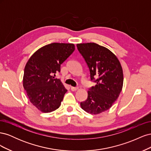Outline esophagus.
I'll use <instances>...</instances> for the list:
<instances>
[{"instance_id":"esophagus-1","label":"esophagus","mask_w":151,"mask_h":151,"mask_svg":"<svg viewBox=\"0 0 151 151\" xmlns=\"http://www.w3.org/2000/svg\"><path fill=\"white\" fill-rule=\"evenodd\" d=\"M79 89V88L78 87H71V90L72 91H76L77 90Z\"/></svg>"}]
</instances>
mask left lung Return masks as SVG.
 <instances>
[{
  "instance_id": "1",
  "label": "left lung",
  "mask_w": 151,
  "mask_h": 151,
  "mask_svg": "<svg viewBox=\"0 0 151 151\" xmlns=\"http://www.w3.org/2000/svg\"><path fill=\"white\" fill-rule=\"evenodd\" d=\"M77 47L89 67L91 80L96 83L88 91V98L81 106L98 115L110 108L119 96L123 83L122 67L115 55L106 47L94 43L77 44Z\"/></svg>"
}]
</instances>
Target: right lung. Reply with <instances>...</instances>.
Here are the masks:
<instances>
[{"mask_svg": "<svg viewBox=\"0 0 151 151\" xmlns=\"http://www.w3.org/2000/svg\"><path fill=\"white\" fill-rule=\"evenodd\" d=\"M75 50L72 43H53L40 48L29 58L24 67L23 87L30 102L43 113L60 107L67 91L53 75Z\"/></svg>", "mask_w": 151, "mask_h": 151, "instance_id": "add662e5", "label": "right lung"}]
</instances>
